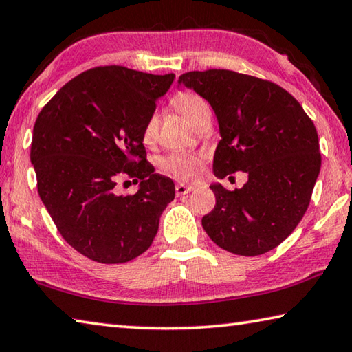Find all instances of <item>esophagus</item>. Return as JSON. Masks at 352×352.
I'll list each match as a JSON object with an SVG mask.
<instances>
[{
    "label": "esophagus",
    "instance_id": "esophagus-1",
    "mask_svg": "<svg viewBox=\"0 0 352 352\" xmlns=\"http://www.w3.org/2000/svg\"><path fill=\"white\" fill-rule=\"evenodd\" d=\"M190 192H193V186H184V184L176 186V195L177 196H186Z\"/></svg>",
    "mask_w": 352,
    "mask_h": 352
}]
</instances>
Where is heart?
Wrapping results in <instances>:
<instances>
[{"label": "heart", "instance_id": "b5f03b06", "mask_svg": "<svg viewBox=\"0 0 352 352\" xmlns=\"http://www.w3.org/2000/svg\"><path fill=\"white\" fill-rule=\"evenodd\" d=\"M173 107H175L179 114L187 119L195 126L202 116L208 113L207 103L202 100L201 97L195 94H188V92H182L173 98ZM157 129V119L151 116L146 120L144 131H142V139L145 144H150L154 139ZM162 170L173 177L179 181H190L196 176V173L199 170V160L196 157H186V156H170L164 159Z\"/></svg>", "mask_w": 352, "mask_h": 352}]
</instances>
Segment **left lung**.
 Masks as SVG:
<instances>
[{
    "label": "left lung",
    "mask_w": 352,
    "mask_h": 352,
    "mask_svg": "<svg viewBox=\"0 0 352 352\" xmlns=\"http://www.w3.org/2000/svg\"><path fill=\"white\" fill-rule=\"evenodd\" d=\"M177 83L204 97L217 114L214 176L249 175L233 192L212 184L217 206L202 218L207 235L235 255L275 249L305 217L322 166L312 120L281 86L245 74L192 71Z\"/></svg>",
    "instance_id": "left-lung-1"
}]
</instances>
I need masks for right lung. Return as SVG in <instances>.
I'll return each instance as SVG.
<instances>
[{
    "label": "right lung",
    "mask_w": 352,
    "mask_h": 352,
    "mask_svg": "<svg viewBox=\"0 0 352 352\" xmlns=\"http://www.w3.org/2000/svg\"><path fill=\"white\" fill-rule=\"evenodd\" d=\"M175 74L100 66L67 82L36 117L30 162L38 195L60 235L103 264L134 260L150 248L175 182L145 159L142 131ZM141 181L117 195L116 181Z\"/></svg>",
    "instance_id": "add662e5"
}]
</instances>
